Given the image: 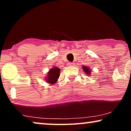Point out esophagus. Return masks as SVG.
<instances>
[{"label": "esophagus", "mask_w": 131, "mask_h": 131, "mask_svg": "<svg viewBox=\"0 0 131 131\" xmlns=\"http://www.w3.org/2000/svg\"><path fill=\"white\" fill-rule=\"evenodd\" d=\"M74 65V63H73V62H69V63L67 64L68 66H73Z\"/></svg>", "instance_id": "esophagus-1"}]
</instances>
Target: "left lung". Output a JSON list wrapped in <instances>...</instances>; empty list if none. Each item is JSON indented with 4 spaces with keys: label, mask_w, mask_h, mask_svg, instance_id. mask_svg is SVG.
I'll return each mask as SVG.
<instances>
[{
    "label": "left lung",
    "mask_w": 131,
    "mask_h": 131,
    "mask_svg": "<svg viewBox=\"0 0 131 131\" xmlns=\"http://www.w3.org/2000/svg\"><path fill=\"white\" fill-rule=\"evenodd\" d=\"M82 68H83V71H85L86 74H89V75L91 74V70H89V68L87 67L86 66H83V67H82Z\"/></svg>",
    "instance_id": "obj_1"
}]
</instances>
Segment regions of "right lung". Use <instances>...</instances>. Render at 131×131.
I'll use <instances>...</instances> for the list:
<instances>
[{
    "mask_svg": "<svg viewBox=\"0 0 131 131\" xmlns=\"http://www.w3.org/2000/svg\"><path fill=\"white\" fill-rule=\"evenodd\" d=\"M60 69L58 67H54L50 70L48 73V76L46 78V81L50 84H54L58 80L60 76Z\"/></svg>",
    "mask_w": 131,
    "mask_h": 131,
    "instance_id": "obj_1",
    "label": "right lung"
}]
</instances>
